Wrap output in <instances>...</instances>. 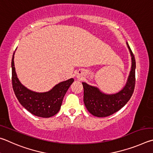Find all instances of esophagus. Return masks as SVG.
I'll return each mask as SVG.
<instances>
[{
  "instance_id": "34e87169",
  "label": "esophagus",
  "mask_w": 153,
  "mask_h": 153,
  "mask_svg": "<svg viewBox=\"0 0 153 153\" xmlns=\"http://www.w3.org/2000/svg\"><path fill=\"white\" fill-rule=\"evenodd\" d=\"M77 77H79V74L78 75V76H77Z\"/></svg>"
}]
</instances>
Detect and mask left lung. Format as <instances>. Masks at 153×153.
Returning <instances> with one entry per match:
<instances>
[{
	"label": "left lung",
	"mask_w": 153,
	"mask_h": 153,
	"mask_svg": "<svg viewBox=\"0 0 153 153\" xmlns=\"http://www.w3.org/2000/svg\"><path fill=\"white\" fill-rule=\"evenodd\" d=\"M127 45L132 56V69L126 85L122 91L116 94L106 95L101 93L97 87L82 82L85 105L87 110L93 116L101 117L110 116L122 108L132 97L136 82V60L128 43Z\"/></svg>",
	"instance_id": "1"
}]
</instances>
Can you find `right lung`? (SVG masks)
<instances>
[{"instance_id":"add662e5","label":"right lung","mask_w":153,"mask_h":153,"mask_svg":"<svg viewBox=\"0 0 153 153\" xmlns=\"http://www.w3.org/2000/svg\"><path fill=\"white\" fill-rule=\"evenodd\" d=\"M14 54L15 52L13 53L11 61L12 85L18 101L27 110L35 116L42 117L54 116L60 110L64 95L73 82L74 79H70L61 82L48 92L32 91L24 87L19 81L13 60Z\"/></svg>"}]
</instances>
